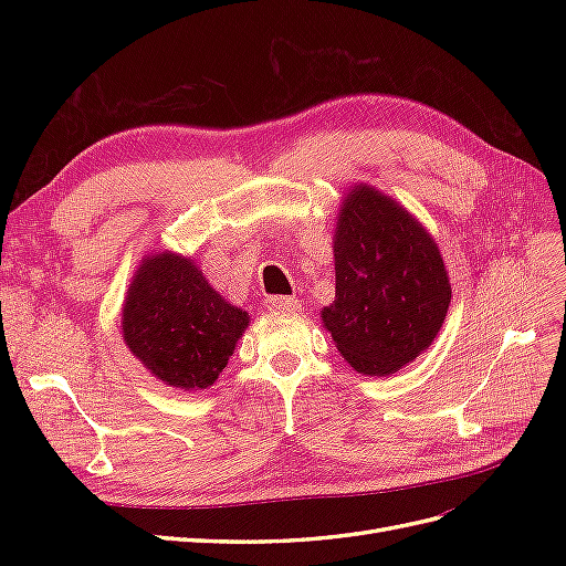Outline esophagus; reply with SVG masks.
<instances>
[{
    "label": "esophagus",
    "instance_id": "34e87169",
    "mask_svg": "<svg viewBox=\"0 0 566 566\" xmlns=\"http://www.w3.org/2000/svg\"><path fill=\"white\" fill-rule=\"evenodd\" d=\"M300 300L295 297H269L266 300V310L269 312H300Z\"/></svg>",
    "mask_w": 566,
    "mask_h": 566
}]
</instances>
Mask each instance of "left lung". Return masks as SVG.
Listing matches in <instances>:
<instances>
[{"label":"left lung","instance_id":"1","mask_svg":"<svg viewBox=\"0 0 566 566\" xmlns=\"http://www.w3.org/2000/svg\"><path fill=\"white\" fill-rule=\"evenodd\" d=\"M335 300L321 323L345 361L387 378L432 345L451 304V281L432 233L370 184L342 198L335 233Z\"/></svg>","mask_w":566,"mask_h":566}]
</instances>
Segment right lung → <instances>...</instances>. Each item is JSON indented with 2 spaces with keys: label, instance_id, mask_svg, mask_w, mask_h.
Here are the masks:
<instances>
[{
  "label": "right lung",
  "instance_id": "1",
  "mask_svg": "<svg viewBox=\"0 0 566 566\" xmlns=\"http://www.w3.org/2000/svg\"><path fill=\"white\" fill-rule=\"evenodd\" d=\"M250 314L205 281L193 256L172 250L142 256L123 302V339L163 385L200 391L227 368Z\"/></svg>",
  "mask_w": 566,
  "mask_h": 566
}]
</instances>
